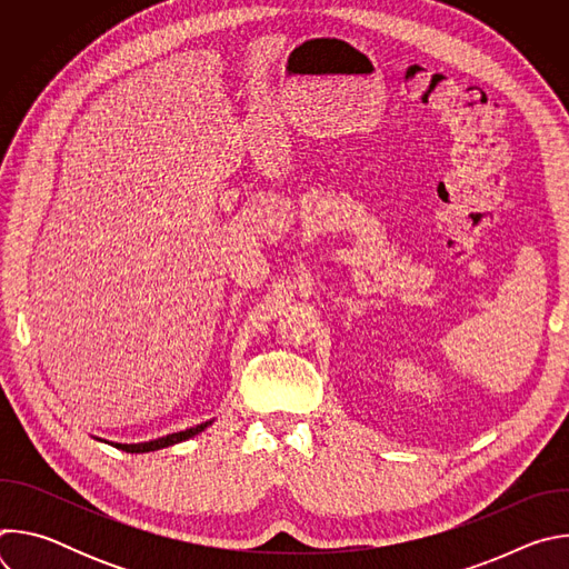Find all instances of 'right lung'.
Segmentation results:
<instances>
[{
    "label": "right lung",
    "mask_w": 569,
    "mask_h": 569,
    "mask_svg": "<svg viewBox=\"0 0 569 569\" xmlns=\"http://www.w3.org/2000/svg\"><path fill=\"white\" fill-rule=\"evenodd\" d=\"M211 423H213V419H211V421H204V423H200V426H193V428H187V430L167 435V437H159V439H152V441H141V443H114V441H106V443H110V446H114V448H119V450H123V452H130V455L154 452V450H161V448H169V446L182 443V441H187V439H191V437L204 432ZM94 439H97V441H103V439H99V437H94Z\"/></svg>",
    "instance_id": "add662e5"
}]
</instances>
